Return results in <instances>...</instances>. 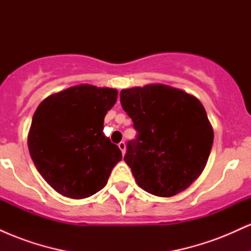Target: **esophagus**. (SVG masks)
Masks as SVG:
<instances>
[{"label":"esophagus","mask_w":251,"mask_h":251,"mask_svg":"<svg viewBox=\"0 0 251 251\" xmlns=\"http://www.w3.org/2000/svg\"><path fill=\"white\" fill-rule=\"evenodd\" d=\"M118 146H119V149L122 150L123 153H125V151H126V144H125V142H120L119 144H118Z\"/></svg>","instance_id":"obj_1"}]
</instances>
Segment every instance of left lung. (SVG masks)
<instances>
[{"instance_id":"1","label":"left lung","mask_w":251,"mask_h":251,"mask_svg":"<svg viewBox=\"0 0 251 251\" xmlns=\"http://www.w3.org/2000/svg\"><path fill=\"white\" fill-rule=\"evenodd\" d=\"M120 102L137 131L124 160L138 185L159 197L189 188L205 168L214 143L200 100L166 85H146L123 89Z\"/></svg>"}]
</instances>
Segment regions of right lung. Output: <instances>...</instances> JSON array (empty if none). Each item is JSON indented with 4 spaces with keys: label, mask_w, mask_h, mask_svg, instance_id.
Wrapping results in <instances>:
<instances>
[{
    "label": "right lung",
    "mask_w": 251,
    "mask_h": 251,
    "mask_svg": "<svg viewBox=\"0 0 251 251\" xmlns=\"http://www.w3.org/2000/svg\"><path fill=\"white\" fill-rule=\"evenodd\" d=\"M117 89L80 85L48 97L31 120L28 148L36 169L55 191L81 200L107 184L123 158L103 133Z\"/></svg>",
    "instance_id": "right-lung-1"
}]
</instances>
